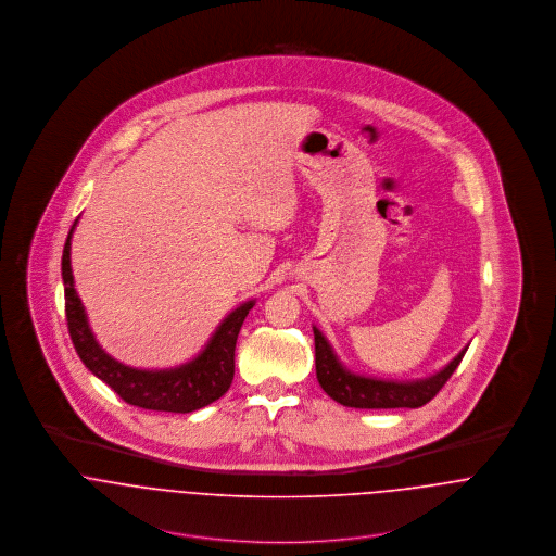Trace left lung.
<instances>
[{
    "label": "left lung",
    "instance_id": "8db88e82",
    "mask_svg": "<svg viewBox=\"0 0 556 556\" xmlns=\"http://www.w3.org/2000/svg\"><path fill=\"white\" fill-rule=\"evenodd\" d=\"M315 329L318 386L336 402L351 408H417L430 402L454 375L469 346H465L443 370L413 381H390L351 372L333 353L327 338Z\"/></svg>",
    "mask_w": 556,
    "mask_h": 556
}]
</instances>
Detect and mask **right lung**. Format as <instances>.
Instances as JSON below:
<instances>
[{
  "instance_id": "right-lung-1",
  "label": "right lung",
  "mask_w": 556,
  "mask_h": 556,
  "mask_svg": "<svg viewBox=\"0 0 556 556\" xmlns=\"http://www.w3.org/2000/svg\"><path fill=\"white\" fill-rule=\"evenodd\" d=\"M75 227L77 220L64 245L62 278L66 295L68 331L85 368L100 381H104L122 400L141 408L166 413H192L225 396L236 375V342L239 329L243 318L248 317L250 308L254 306V300L239 304L233 313H229L216 327L205 349L194 359L164 370H143L126 366L111 357L98 344L87 323L71 267V239L75 233Z\"/></svg>"
}]
</instances>
